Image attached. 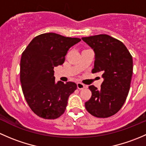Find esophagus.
<instances>
[{"instance_id": "esophagus-1", "label": "esophagus", "mask_w": 146, "mask_h": 146, "mask_svg": "<svg viewBox=\"0 0 146 146\" xmlns=\"http://www.w3.org/2000/svg\"><path fill=\"white\" fill-rule=\"evenodd\" d=\"M77 87L79 90H82L85 88V85L81 83V82H78L77 83Z\"/></svg>"}]
</instances>
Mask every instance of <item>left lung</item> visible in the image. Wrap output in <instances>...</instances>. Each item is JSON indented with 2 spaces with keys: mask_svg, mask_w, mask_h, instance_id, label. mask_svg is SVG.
Segmentation results:
<instances>
[{
  "mask_svg": "<svg viewBox=\"0 0 146 146\" xmlns=\"http://www.w3.org/2000/svg\"><path fill=\"white\" fill-rule=\"evenodd\" d=\"M93 49L95 64L92 73H101V88L89 86L92 97L85 103L92 116L107 118L117 113L126 101L133 73V59L121 42L107 35L82 37Z\"/></svg>",
  "mask_w": 146,
  "mask_h": 146,
  "instance_id": "1",
  "label": "left lung"
}]
</instances>
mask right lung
I'll return each instance as SVG.
<instances>
[{
  "label": "right lung",
  "mask_w": 146,
  "mask_h": 146,
  "mask_svg": "<svg viewBox=\"0 0 146 146\" xmlns=\"http://www.w3.org/2000/svg\"><path fill=\"white\" fill-rule=\"evenodd\" d=\"M80 41L79 38L45 33L34 38L23 51L20 61L22 89L29 107L39 117L55 119L64 113L69 96L77 85L56 82L54 68L64 64L69 48Z\"/></svg>",
  "instance_id": "obj_1"
}]
</instances>
